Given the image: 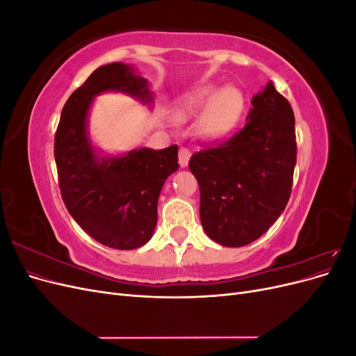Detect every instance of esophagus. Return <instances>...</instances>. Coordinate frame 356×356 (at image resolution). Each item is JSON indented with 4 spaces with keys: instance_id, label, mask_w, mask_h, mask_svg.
Returning a JSON list of instances; mask_svg holds the SVG:
<instances>
[{
    "instance_id": "1",
    "label": "esophagus",
    "mask_w": 356,
    "mask_h": 356,
    "mask_svg": "<svg viewBox=\"0 0 356 356\" xmlns=\"http://www.w3.org/2000/svg\"><path fill=\"white\" fill-rule=\"evenodd\" d=\"M190 152L187 148H184V147H181L179 148V153H178V157H179V166L181 168H187V165H188V160H190Z\"/></svg>"
}]
</instances>
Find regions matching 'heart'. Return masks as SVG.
<instances>
[{
    "mask_svg": "<svg viewBox=\"0 0 356 356\" xmlns=\"http://www.w3.org/2000/svg\"><path fill=\"white\" fill-rule=\"evenodd\" d=\"M204 110L199 118V134L207 141H220L229 136L238 126L245 110V96L234 86L215 89L212 86L203 88L190 99V113Z\"/></svg>",
    "mask_w": 356,
    "mask_h": 356,
    "instance_id": "heart-1",
    "label": "heart"
}]
</instances>
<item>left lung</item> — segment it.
I'll use <instances>...</instances> for the list:
<instances>
[{
  "label": "left lung",
  "mask_w": 356,
  "mask_h": 356,
  "mask_svg": "<svg viewBox=\"0 0 356 356\" xmlns=\"http://www.w3.org/2000/svg\"><path fill=\"white\" fill-rule=\"evenodd\" d=\"M251 104L243 129L188 163L200 188L203 230L230 248L257 241L284 212L297 159L294 113L273 83Z\"/></svg>",
  "instance_id": "1"
}]
</instances>
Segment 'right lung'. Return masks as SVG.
<instances>
[{
	"instance_id": "obj_1",
	"label": "right lung",
	"mask_w": 356,
	"mask_h": 356,
	"mask_svg": "<svg viewBox=\"0 0 356 356\" xmlns=\"http://www.w3.org/2000/svg\"><path fill=\"white\" fill-rule=\"evenodd\" d=\"M120 92L153 106L154 93L132 65L114 62L95 70L63 106L55 136V160L63 203L80 227L114 250L145 245L157 224V202L178 170V145L102 154L89 136L96 96Z\"/></svg>"
}]
</instances>
